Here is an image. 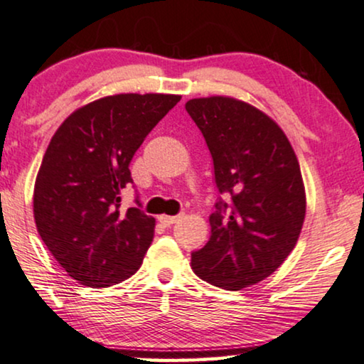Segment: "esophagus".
I'll list each match as a JSON object with an SVG mask.
<instances>
[{
    "mask_svg": "<svg viewBox=\"0 0 364 364\" xmlns=\"http://www.w3.org/2000/svg\"><path fill=\"white\" fill-rule=\"evenodd\" d=\"M178 219H180V216H166V214H161V216L158 218V221H160L165 228H170L178 221Z\"/></svg>",
    "mask_w": 364,
    "mask_h": 364,
    "instance_id": "34e87169",
    "label": "esophagus"
}]
</instances>
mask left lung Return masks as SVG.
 Returning a JSON list of instances; mask_svg holds the SVG:
<instances>
[{"label": "left lung", "instance_id": "8db88e82", "mask_svg": "<svg viewBox=\"0 0 364 364\" xmlns=\"http://www.w3.org/2000/svg\"><path fill=\"white\" fill-rule=\"evenodd\" d=\"M213 156L221 194L209 216L211 235L191 254L194 274L240 290L274 274L294 250L305 219V188L282 129L255 107L231 97L186 102Z\"/></svg>", "mask_w": 364, "mask_h": 364}]
</instances>
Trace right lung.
Wrapping results in <instances>:
<instances>
[{
	"label": "right lung",
	"instance_id": "obj_1",
	"mask_svg": "<svg viewBox=\"0 0 364 364\" xmlns=\"http://www.w3.org/2000/svg\"><path fill=\"white\" fill-rule=\"evenodd\" d=\"M180 100L166 94L104 97L70 114L50 138L34 184V221L77 282L110 287L140 269L155 218L140 208L122 211L120 194L133 183L135 151Z\"/></svg>",
	"mask_w": 364,
	"mask_h": 364
}]
</instances>
